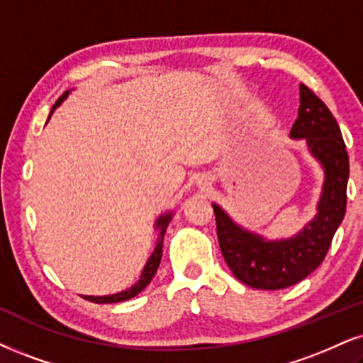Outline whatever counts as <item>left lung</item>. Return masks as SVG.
Returning <instances> with one entry per match:
<instances>
[{
	"mask_svg": "<svg viewBox=\"0 0 363 363\" xmlns=\"http://www.w3.org/2000/svg\"><path fill=\"white\" fill-rule=\"evenodd\" d=\"M299 104L291 136L305 138L326 174L315 220L293 239L267 242L237 227L218 205H213L222 256L237 279L250 288L284 289L310 276L323 262L345 216L350 167L337 119L305 84L299 86Z\"/></svg>",
	"mask_w": 363,
	"mask_h": 363,
	"instance_id": "8db88e82",
	"label": "left lung"
}]
</instances>
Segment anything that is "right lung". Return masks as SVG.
I'll use <instances>...</instances> for the list:
<instances>
[{"label":"right lung","instance_id":"add662e5","mask_svg":"<svg viewBox=\"0 0 363 363\" xmlns=\"http://www.w3.org/2000/svg\"><path fill=\"white\" fill-rule=\"evenodd\" d=\"M67 96H69V91L64 92L60 97H58V101L55 102V106L52 107V113H53V109H55V107L60 106V102L64 101ZM169 218H172V213H168V216L161 217L160 220H158V223H156V227H161V234H160L161 237H160L158 244H156L155 252L151 254L150 259H147V262H146L145 269H143V274L140 277V281H138V283L134 284L133 288L123 291V293L111 294V296H84V298L89 299V301H92V303H119V301H126V299H131V298L136 296V294H140L141 291L145 289L147 284H150V281L153 279L155 272H156V269H158V266H160L161 252H163V235H164V230H167V225H168Z\"/></svg>","mask_w":363,"mask_h":363}]
</instances>
